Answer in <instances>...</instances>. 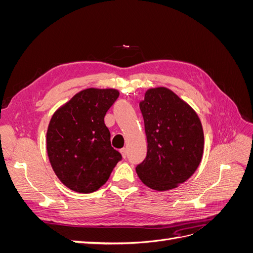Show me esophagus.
<instances>
[{"mask_svg":"<svg viewBox=\"0 0 253 253\" xmlns=\"http://www.w3.org/2000/svg\"><path fill=\"white\" fill-rule=\"evenodd\" d=\"M120 153L122 154V156H124L125 158L127 156V149L126 148H124V149H121L120 150Z\"/></svg>","mask_w":253,"mask_h":253,"instance_id":"obj_1","label":"esophagus"}]
</instances>
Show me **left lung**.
I'll use <instances>...</instances> for the list:
<instances>
[{"label":"left lung","mask_w":253,"mask_h":253,"mask_svg":"<svg viewBox=\"0 0 253 253\" xmlns=\"http://www.w3.org/2000/svg\"><path fill=\"white\" fill-rule=\"evenodd\" d=\"M148 140L147 157L136 167L149 188L168 191L194 174L204 153L200 117L171 89L150 88L139 104Z\"/></svg>","instance_id":"obj_1"}]
</instances>
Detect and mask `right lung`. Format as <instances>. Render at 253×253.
<instances>
[{
  "label": "right lung",
  "instance_id": "right-lung-1",
  "mask_svg": "<svg viewBox=\"0 0 253 253\" xmlns=\"http://www.w3.org/2000/svg\"><path fill=\"white\" fill-rule=\"evenodd\" d=\"M115 88H86L53 113L46 149L53 172L75 192L91 193L110 178L121 154L111 145L104 116L116 101Z\"/></svg>",
  "mask_w": 253,
  "mask_h": 253
}]
</instances>
